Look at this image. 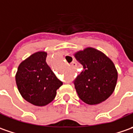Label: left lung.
<instances>
[{
  "mask_svg": "<svg viewBox=\"0 0 133 133\" xmlns=\"http://www.w3.org/2000/svg\"><path fill=\"white\" fill-rule=\"evenodd\" d=\"M75 57L83 66L74 81L79 97L88 104L105 101L116 85L118 73L113 62L104 54L93 48L78 51Z\"/></svg>",
  "mask_w": 133,
  "mask_h": 133,
  "instance_id": "8db88e82",
  "label": "left lung"
}]
</instances>
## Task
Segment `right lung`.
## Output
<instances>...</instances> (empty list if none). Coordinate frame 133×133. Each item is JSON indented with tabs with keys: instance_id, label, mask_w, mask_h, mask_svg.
<instances>
[{
	"instance_id": "1",
	"label": "right lung",
	"mask_w": 133,
	"mask_h": 133,
	"mask_svg": "<svg viewBox=\"0 0 133 133\" xmlns=\"http://www.w3.org/2000/svg\"><path fill=\"white\" fill-rule=\"evenodd\" d=\"M47 53H35L21 62L15 76L23 98L36 106H45L54 99L62 85L46 63Z\"/></svg>"
}]
</instances>
